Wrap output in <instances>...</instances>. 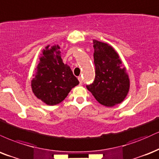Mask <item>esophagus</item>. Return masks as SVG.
Segmentation results:
<instances>
[{"label": "esophagus", "instance_id": "34e87169", "mask_svg": "<svg viewBox=\"0 0 159 159\" xmlns=\"http://www.w3.org/2000/svg\"><path fill=\"white\" fill-rule=\"evenodd\" d=\"M78 80H79L80 85H82V84H83V80H82L81 76H79V77H78Z\"/></svg>", "mask_w": 159, "mask_h": 159}]
</instances>
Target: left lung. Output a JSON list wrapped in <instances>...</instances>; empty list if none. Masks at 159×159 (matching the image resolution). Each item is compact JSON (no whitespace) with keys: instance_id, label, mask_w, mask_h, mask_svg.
Returning a JSON list of instances; mask_svg holds the SVG:
<instances>
[{"instance_id":"obj_1","label":"left lung","mask_w":159,"mask_h":159,"mask_svg":"<svg viewBox=\"0 0 159 159\" xmlns=\"http://www.w3.org/2000/svg\"><path fill=\"white\" fill-rule=\"evenodd\" d=\"M95 79L86 85L93 96L107 107L120 103L129 90V78L118 53L109 44L93 40Z\"/></svg>"}]
</instances>
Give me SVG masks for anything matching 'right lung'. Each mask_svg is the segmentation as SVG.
Masks as SVG:
<instances>
[{
  "label": "right lung",
  "mask_w": 159,
  "mask_h": 159,
  "mask_svg": "<svg viewBox=\"0 0 159 159\" xmlns=\"http://www.w3.org/2000/svg\"><path fill=\"white\" fill-rule=\"evenodd\" d=\"M39 59L31 81L32 91L47 105L55 106L65 100L79 81L70 67L63 63L58 44L47 46Z\"/></svg>",
  "instance_id": "add662e5"
}]
</instances>
